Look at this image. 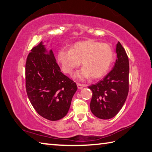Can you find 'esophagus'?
<instances>
[{
  "mask_svg": "<svg viewBox=\"0 0 152 152\" xmlns=\"http://www.w3.org/2000/svg\"><path fill=\"white\" fill-rule=\"evenodd\" d=\"M77 86L78 89H83V87L85 86L84 85H83V84H80V83H77Z\"/></svg>",
  "mask_w": 152,
  "mask_h": 152,
  "instance_id": "esophagus-1",
  "label": "esophagus"
}]
</instances>
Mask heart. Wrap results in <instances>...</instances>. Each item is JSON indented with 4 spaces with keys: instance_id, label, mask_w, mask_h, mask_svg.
<instances>
[{
    "instance_id": "b5f03b06",
    "label": "heart",
    "mask_w": 152,
    "mask_h": 152,
    "mask_svg": "<svg viewBox=\"0 0 152 152\" xmlns=\"http://www.w3.org/2000/svg\"><path fill=\"white\" fill-rule=\"evenodd\" d=\"M113 58L110 45L94 40L77 42L71 50H61L57 54L58 62L66 73H71L82 61L83 68L75 75L81 80L90 76L92 79L102 77L110 69Z\"/></svg>"
}]
</instances>
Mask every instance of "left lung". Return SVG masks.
I'll use <instances>...</instances> for the list:
<instances>
[{"mask_svg":"<svg viewBox=\"0 0 152 152\" xmlns=\"http://www.w3.org/2000/svg\"><path fill=\"white\" fill-rule=\"evenodd\" d=\"M115 65L102 80L89 86L93 93L91 112L97 118L109 119L123 107L129 91V59L124 48L118 42Z\"/></svg>","mask_w":152,"mask_h":152,"instance_id":"obj_1","label":"left lung"}]
</instances>
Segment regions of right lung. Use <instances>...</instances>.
<instances>
[{
	"mask_svg": "<svg viewBox=\"0 0 152 152\" xmlns=\"http://www.w3.org/2000/svg\"><path fill=\"white\" fill-rule=\"evenodd\" d=\"M42 42L31 49L25 65L26 90L30 102L40 115L50 121L65 117L77 89L76 83L63 74L50 50Z\"/></svg>",
	"mask_w": 152,
	"mask_h": 152,
	"instance_id": "add662e5",
	"label": "right lung"
}]
</instances>
